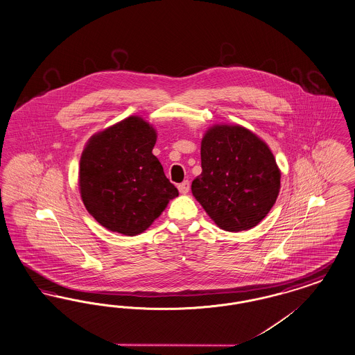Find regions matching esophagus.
Returning <instances> with one entry per match:
<instances>
[{"mask_svg":"<svg viewBox=\"0 0 355 355\" xmlns=\"http://www.w3.org/2000/svg\"><path fill=\"white\" fill-rule=\"evenodd\" d=\"M178 190L181 194H187L190 190V182L189 181H184L182 184H178Z\"/></svg>","mask_w":355,"mask_h":355,"instance_id":"34e87169","label":"esophagus"}]
</instances>
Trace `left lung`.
<instances>
[{
    "instance_id": "8db88e82",
    "label": "left lung",
    "mask_w": 355,
    "mask_h": 355,
    "mask_svg": "<svg viewBox=\"0 0 355 355\" xmlns=\"http://www.w3.org/2000/svg\"><path fill=\"white\" fill-rule=\"evenodd\" d=\"M202 173L191 193L225 231L257 226L280 191L282 171L270 146L241 125L215 124L200 142Z\"/></svg>"
}]
</instances>
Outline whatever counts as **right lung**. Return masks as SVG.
I'll return each instance as SVG.
<instances>
[{"label":"right lung","instance_id":"add662e5","mask_svg":"<svg viewBox=\"0 0 355 355\" xmlns=\"http://www.w3.org/2000/svg\"><path fill=\"white\" fill-rule=\"evenodd\" d=\"M157 132L140 116H129L95 133L79 166V190L87 211L103 227L127 236L144 232L178 190L152 150Z\"/></svg>","mask_w":355,"mask_h":355}]
</instances>
